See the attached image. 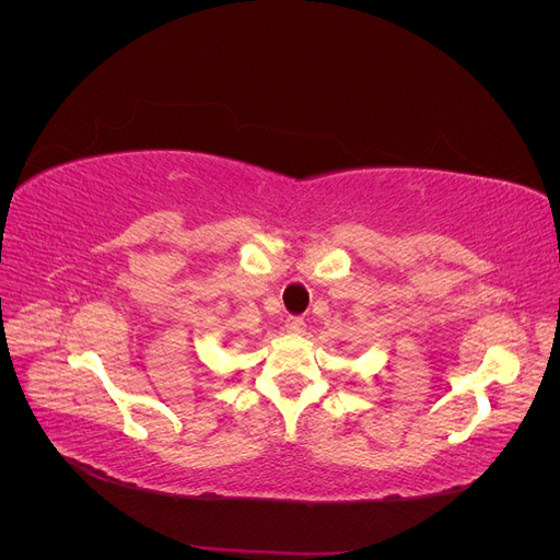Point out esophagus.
I'll return each instance as SVG.
<instances>
[{
	"label": "esophagus",
	"instance_id": "esophagus-1",
	"mask_svg": "<svg viewBox=\"0 0 560 560\" xmlns=\"http://www.w3.org/2000/svg\"><path fill=\"white\" fill-rule=\"evenodd\" d=\"M284 329L290 334H303V329H306V322H303V317L290 315L284 319Z\"/></svg>",
	"mask_w": 560,
	"mask_h": 560
}]
</instances>
